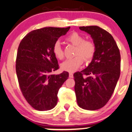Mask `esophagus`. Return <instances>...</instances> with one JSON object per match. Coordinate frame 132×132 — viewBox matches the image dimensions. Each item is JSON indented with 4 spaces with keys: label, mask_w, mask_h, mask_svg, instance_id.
<instances>
[{
    "label": "esophagus",
    "mask_w": 132,
    "mask_h": 132,
    "mask_svg": "<svg viewBox=\"0 0 132 132\" xmlns=\"http://www.w3.org/2000/svg\"><path fill=\"white\" fill-rule=\"evenodd\" d=\"M69 77L71 78H73V73H69Z\"/></svg>",
    "instance_id": "1"
}]
</instances>
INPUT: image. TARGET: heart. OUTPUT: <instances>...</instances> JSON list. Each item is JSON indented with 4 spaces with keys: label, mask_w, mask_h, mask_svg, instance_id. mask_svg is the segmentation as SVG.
<instances>
[{
    "label": "heart",
    "mask_w": 132,
    "mask_h": 132,
    "mask_svg": "<svg viewBox=\"0 0 132 132\" xmlns=\"http://www.w3.org/2000/svg\"><path fill=\"white\" fill-rule=\"evenodd\" d=\"M66 40L76 46L75 51V55L76 56L64 61L61 64V68L65 71L73 73L82 65L83 63V57L86 62H89L92 60L96 52V46L93 42L89 40H85V38L76 32L71 33L66 37ZM53 52L57 59H63L64 54L59 41L54 43L53 47Z\"/></svg>",
    "instance_id": "obj_1"
}]
</instances>
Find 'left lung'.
Returning a JSON list of instances; mask_svg holds the SVG:
<instances>
[{"label":"left lung","mask_w":132,"mask_h":132,"mask_svg":"<svg viewBox=\"0 0 132 132\" xmlns=\"http://www.w3.org/2000/svg\"><path fill=\"white\" fill-rule=\"evenodd\" d=\"M79 29L91 35L96 52L86 68L74 74L75 93L79 107L96 110L106 105L115 90L120 75V51L113 36L101 27L82 26Z\"/></svg>","instance_id":"obj_1"}]
</instances>
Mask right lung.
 <instances>
[{
	"label": "right lung",
	"mask_w": 132,
	"mask_h": 132,
	"mask_svg": "<svg viewBox=\"0 0 132 132\" xmlns=\"http://www.w3.org/2000/svg\"><path fill=\"white\" fill-rule=\"evenodd\" d=\"M69 29L48 27L34 30L19 46L15 65L19 84L26 101L37 110L55 107L59 88L69 77L66 71L59 75L51 73L59 69L53 46Z\"/></svg>",
	"instance_id": "right-lung-1"
}]
</instances>
